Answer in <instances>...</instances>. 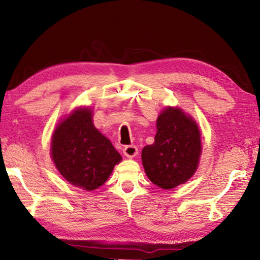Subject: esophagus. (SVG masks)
Masks as SVG:
<instances>
[{
  "instance_id": "34e87169",
  "label": "esophagus",
  "mask_w": 260,
  "mask_h": 260,
  "mask_svg": "<svg viewBox=\"0 0 260 260\" xmlns=\"http://www.w3.org/2000/svg\"><path fill=\"white\" fill-rule=\"evenodd\" d=\"M123 153H124L125 156L132 158V157H134V156L137 155L139 151H137V147L135 145H126L123 148Z\"/></svg>"
}]
</instances>
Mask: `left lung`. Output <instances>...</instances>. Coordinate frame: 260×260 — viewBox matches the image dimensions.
I'll return each instance as SVG.
<instances>
[{
  "mask_svg": "<svg viewBox=\"0 0 260 260\" xmlns=\"http://www.w3.org/2000/svg\"><path fill=\"white\" fill-rule=\"evenodd\" d=\"M154 143L142 151L145 173L165 190L184 183L194 174L201 154L200 132L179 108H167L158 116Z\"/></svg>",
  "mask_w": 260,
  "mask_h": 260,
  "instance_id": "left-lung-1",
  "label": "left lung"
}]
</instances>
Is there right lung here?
Returning <instances> with one entry per match:
<instances>
[{
    "label": "right lung",
    "mask_w": 260,
    "mask_h": 260,
    "mask_svg": "<svg viewBox=\"0 0 260 260\" xmlns=\"http://www.w3.org/2000/svg\"><path fill=\"white\" fill-rule=\"evenodd\" d=\"M51 155L60 174L87 191L103 185L121 159L112 143L93 126L89 108L76 109L57 127Z\"/></svg>",
    "instance_id": "right-lung-1"
}]
</instances>
